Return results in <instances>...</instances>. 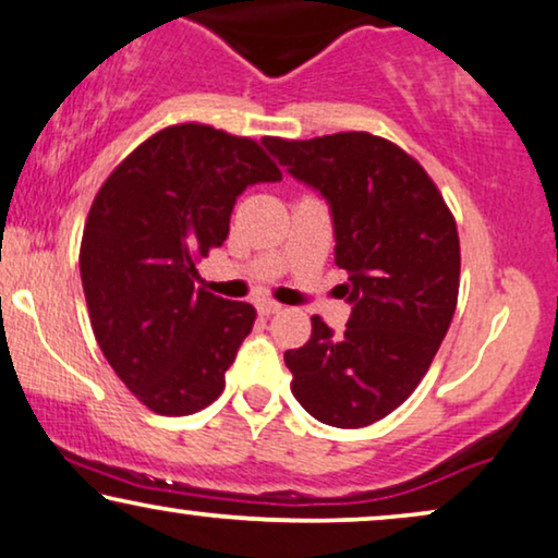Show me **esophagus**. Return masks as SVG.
<instances>
[{
	"label": "esophagus",
	"mask_w": 558,
	"mask_h": 558,
	"mask_svg": "<svg viewBox=\"0 0 558 558\" xmlns=\"http://www.w3.org/2000/svg\"><path fill=\"white\" fill-rule=\"evenodd\" d=\"M281 310V304H277V302H271V300H256V312L262 317H271V315H277V312Z\"/></svg>",
	"instance_id": "34e87169"
}]
</instances>
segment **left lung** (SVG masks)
<instances>
[{
    "label": "left lung",
    "mask_w": 558,
    "mask_h": 558,
    "mask_svg": "<svg viewBox=\"0 0 558 558\" xmlns=\"http://www.w3.org/2000/svg\"><path fill=\"white\" fill-rule=\"evenodd\" d=\"M294 180L325 197L350 317L335 335L317 315L287 350L292 393L317 422L357 429L414 393L445 340L460 289V239L416 159L368 132L307 142L266 136Z\"/></svg>",
    "instance_id": "obj_1"
}]
</instances>
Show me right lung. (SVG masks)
I'll return each instance as SVG.
<instances>
[{
    "label": "right lung",
    "mask_w": 558,
    "mask_h": 558,
    "mask_svg": "<svg viewBox=\"0 0 558 558\" xmlns=\"http://www.w3.org/2000/svg\"><path fill=\"white\" fill-rule=\"evenodd\" d=\"M277 180L254 140L178 124L98 190L81 241L90 325L113 373L155 414H195L223 393L256 310L195 289V262L226 241L243 190Z\"/></svg>",
    "instance_id": "add662e5"
}]
</instances>
